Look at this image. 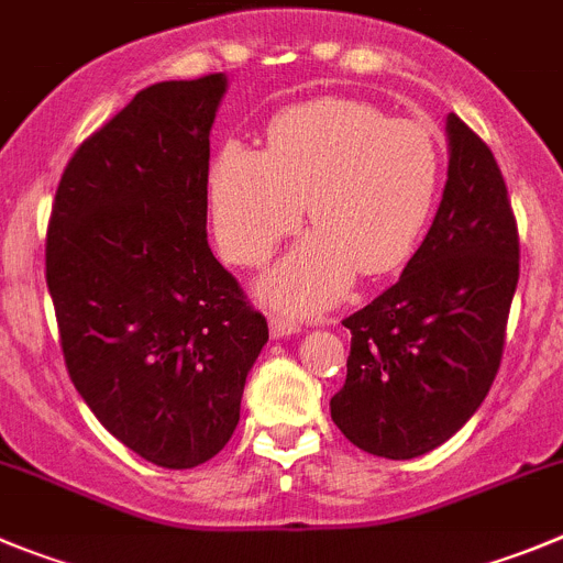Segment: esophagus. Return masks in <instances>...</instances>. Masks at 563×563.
Returning <instances> with one entry per match:
<instances>
[{
    "label": "esophagus",
    "instance_id": "esophagus-1",
    "mask_svg": "<svg viewBox=\"0 0 563 563\" xmlns=\"http://www.w3.org/2000/svg\"><path fill=\"white\" fill-rule=\"evenodd\" d=\"M298 332L296 321H287V318H271V338H290Z\"/></svg>",
    "mask_w": 563,
    "mask_h": 563
}]
</instances>
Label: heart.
Returning a JSON list of instances; mask_svg holds the SVG:
<instances>
[{
    "label": "heart",
    "instance_id": "b5f03b06",
    "mask_svg": "<svg viewBox=\"0 0 563 563\" xmlns=\"http://www.w3.org/2000/svg\"><path fill=\"white\" fill-rule=\"evenodd\" d=\"M438 133L383 108L323 97L276 113L267 151L225 142L211 158L206 200L214 240L234 265H262L301 225L309 234L262 278L290 312L329 307L360 276H385L419 247L441 189Z\"/></svg>",
    "mask_w": 563,
    "mask_h": 563
}]
</instances>
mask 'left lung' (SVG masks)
Instances as JSON below:
<instances>
[{"mask_svg":"<svg viewBox=\"0 0 563 563\" xmlns=\"http://www.w3.org/2000/svg\"><path fill=\"white\" fill-rule=\"evenodd\" d=\"M441 206L399 282L349 316L352 354L332 421L354 446L410 461L450 441L499 371L519 282V234L494 153L446 117Z\"/></svg>","mask_w":563,"mask_h":563,"instance_id":"1","label":"left lung"}]
</instances>
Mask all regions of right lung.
<instances>
[{
	"mask_svg": "<svg viewBox=\"0 0 563 563\" xmlns=\"http://www.w3.org/2000/svg\"><path fill=\"white\" fill-rule=\"evenodd\" d=\"M229 77L139 91L80 144L46 229V287L82 401L128 450L192 468L240 421L267 321L206 240L209 131Z\"/></svg>",
	"mask_w": 563,
	"mask_h": 563,
	"instance_id": "right-lung-1",
	"label": "right lung"
}]
</instances>
